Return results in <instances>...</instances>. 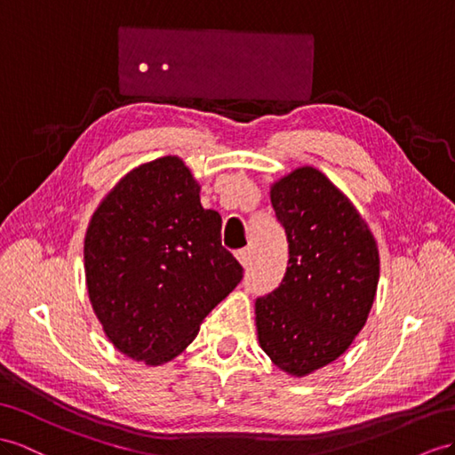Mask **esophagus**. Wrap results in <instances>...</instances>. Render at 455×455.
Returning <instances> with one entry per match:
<instances>
[{
    "mask_svg": "<svg viewBox=\"0 0 455 455\" xmlns=\"http://www.w3.org/2000/svg\"><path fill=\"white\" fill-rule=\"evenodd\" d=\"M236 259L240 261L242 267H250L251 265V250L250 248H243L236 251Z\"/></svg>",
    "mask_w": 455,
    "mask_h": 455,
    "instance_id": "obj_1",
    "label": "esophagus"
}]
</instances>
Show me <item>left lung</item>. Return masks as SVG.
<instances>
[{
    "mask_svg": "<svg viewBox=\"0 0 455 455\" xmlns=\"http://www.w3.org/2000/svg\"><path fill=\"white\" fill-rule=\"evenodd\" d=\"M286 230L281 286L255 301L263 352L292 377L332 363L365 327L377 296V240L349 197L315 167H298L271 184Z\"/></svg>",
    "mask_w": 455,
    "mask_h": 455,
    "instance_id": "obj_1",
    "label": "left lung"
}]
</instances>
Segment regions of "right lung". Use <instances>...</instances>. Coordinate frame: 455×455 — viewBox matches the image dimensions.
<instances>
[{
	"instance_id": "add662e5",
	"label": "right lung",
	"mask_w": 455,
	"mask_h": 455,
	"mask_svg": "<svg viewBox=\"0 0 455 455\" xmlns=\"http://www.w3.org/2000/svg\"><path fill=\"white\" fill-rule=\"evenodd\" d=\"M84 273L108 340L151 367L184 352L242 281L220 243V215L202 207L177 156L134 167L103 197L84 236Z\"/></svg>"
}]
</instances>
